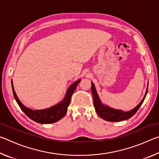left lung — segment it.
<instances>
[{
	"instance_id": "left-lung-1",
	"label": "left lung",
	"mask_w": 159,
	"mask_h": 159,
	"mask_svg": "<svg viewBox=\"0 0 159 159\" xmlns=\"http://www.w3.org/2000/svg\"><path fill=\"white\" fill-rule=\"evenodd\" d=\"M92 86H91V91H92L93 97V102H94V106H95V109L96 110L97 114L99 115V116L102 118V119L107 120V121H111V122H118V121H121V120H127L131 118L134 114H135V113L138 111V110L139 109V107H141L142 104L143 103L146 95L147 94L148 88L146 91V94L144 97V98L141 101L138 106L135 108H134L133 110H131L130 111L124 112L120 111V110L114 109L112 108H109V107L104 106L101 103L99 98L98 95V93L96 92L95 85L93 83H91Z\"/></svg>"
}]
</instances>
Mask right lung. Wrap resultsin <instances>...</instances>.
Returning <instances> with one entry per match:
<instances>
[{
  "label": "right lung",
  "mask_w": 159,
  "mask_h": 159,
  "mask_svg": "<svg viewBox=\"0 0 159 159\" xmlns=\"http://www.w3.org/2000/svg\"><path fill=\"white\" fill-rule=\"evenodd\" d=\"M80 80L73 83L67 90L66 95L64 100L60 102V104L51 107L50 109H46L43 110H38V111H34L30 109L26 108V107L23 105L21 103V102L19 100L17 95H16L14 88H13L12 82V92L14 95L15 99L16 102H17L18 105L20 106V109L22 110V111L29 118H30L31 120H34L35 122L39 123H43V124H48V123H52L58 121L61 118H62L67 112V108L71 102V96L73 95L76 86L80 83Z\"/></svg>",
  "instance_id": "obj_1"
}]
</instances>
